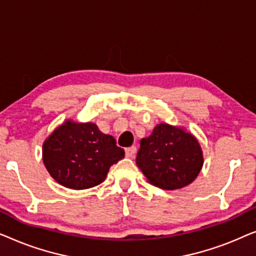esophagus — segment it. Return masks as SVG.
I'll use <instances>...</instances> for the list:
<instances>
[{
	"label": "esophagus",
	"instance_id": "esophagus-1",
	"mask_svg": "<svg viewBox=\"0 0 256 256\" xmlns=\"http://www.w3.org/2000/svg\"><path fill=\"white\" fill-rule=\"evenodd\" d=\"M136 146H129V148H126V156L127 157H134V155L136 154Z\"/></svg>",
	"mask_w": 256,
	"mask_h": 256
}]
</instances>
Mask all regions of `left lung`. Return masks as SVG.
<instances>
[{"label": "left lung", "instance_id": "obj_1", "mask_svg": "<svg viewBox=\"0 0 256 256\" xmlns=\"http://www.w3.org/2000/svg\"><path fill=\"white\" fill-rule=\"evenodd\" d=\"M202 152L190 132L166 124H157L140 142L136 164L149 183L176 190L192 183L200 172Z\"/></svg>", "mask_w": 256, "mask_h": 256}]
</instances>
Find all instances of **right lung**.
<instances>
[{
	"label": "right lung",
	"mask_w": 256,
	"mask_h": 256,
	"mask_svg": "<svg viewBox=\"0 0 256 256\" xmlns=\"http://www.w3.org/2000/svg\"><path fill=\"white\" fill-rule=\"evenodd\" d=\"M124 157L113 136L94 124L66 121L43 146V162L52 178L74 190L102 183L110 168Z\"/></svg>",
	"instance_id": "add662e5"
}]
</instances>
